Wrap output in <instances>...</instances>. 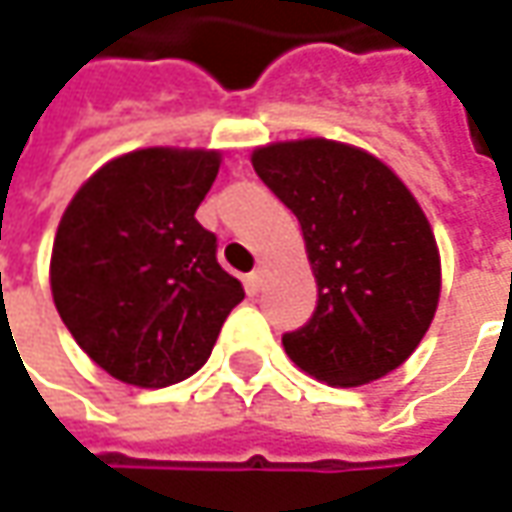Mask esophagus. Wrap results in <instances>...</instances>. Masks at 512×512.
Segmentation results:
<instances>
[{
	"instance_id": "obj_1",
	"label": "esophagus",
	"mask_w": 512,
	"mask_h": 512,
	"mask_svg": "<svg viewBox=\"0 0 512 512\" xmlns=\"http://www.w3.org/2000/svg\"><path fill=\"white\" fill-rule=\"evenodd\" d=\"M266 283V271L263 269H255L249 277H246V288H249V294H257L260 288Z\"/></svg>"
}]
</instances>
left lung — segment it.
I'll return each instance as SVG.
<instances>
[{
	"label": "left lung",
	"mask_w": 512,
	"mask_h": 512,
	"mask_svg": "<svg viewBox=\"0 0 512 512\" xmlns=\"http://www.w3.org/2000/svg\"><path fill=\"white\" fill-rule=\"evenodd\" d=\"M255 173L297 215L316 311L283 336L288 358L330 387L398 370L440 302V252L409 187L373 154L311 137L255 148Z\"/></svg>",
	"instance_id": "left-lung-1"
}]
</instances>
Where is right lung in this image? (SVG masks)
<instances>
[{
    "label": "right lung",
    "mask_w": 512,
    "mask_h": 512,
    "mask_svg": "<svg viewBox=\"0 0 512 512\" xmlns=\"http://www.w3.org/2000/svg\"><path fill=\"white\" fill-rule=\"evenodd\" d=\"M218 151L142 148L95 170L55 232L50 288L81 350L131 387L162 389L204 367L241 280L196 221Z\"/></svg>",
    "instance_id": "right-lung-1"
}]
</instances>
